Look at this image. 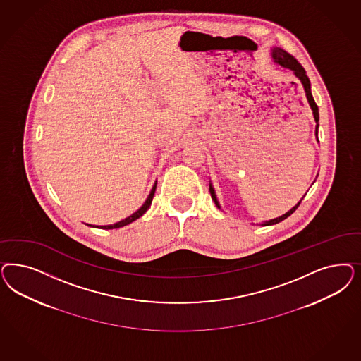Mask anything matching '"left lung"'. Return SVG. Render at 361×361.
Wrapping results in <instances>:
<instances>
[{"label":"left lung","mask_w":361,"mask_h":361,"mask_svg":"<svg viewBox=\"0 0 361 361\" xmlns=\"http://www.w3.org/2000/svg\"><path fill=\"white\" fill-rule=\"evenodd\" d=\"M271 54H272L274 62H276L278 65L283 66V68H286V69L292 70V71H293V74L299 78V81L302 82V87H304V92H305V97H307V101H308V104H310L311 109H312V114H314V121H316V123H317V122H319V109H317V105H316L314 97H312V93H311V82H310V78L307 77L304 68H302V65H300L296 59L292 57L290 53H287L286 50H283V49H280V47H274ZM317 128H319V125H316V130H314L316 138H317ZM209 194H211V198H212V200L215 202L216 207H218V209H221V204H219V202H218V199H216V195H215V190H214V187H212L211 183H209ZM302 199H300V202H302ZM300 202H299L296 206H293L288 212H286L284 215H281L279 218H275V219H271V221H263V223H262V226H272V224H276V223H279V221L287 219L291 214L295 212V209L299 207Z\"/></svg>","instance_id":"obj_1"}]
</instances>
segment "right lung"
<instances>
[{
	"label": "right lung",
	"instance_id": "obj_1",
	"mask_svg": "<svg viewBox=\"0 0 361 361\" xmlns=\"http://www.w3.org/2000/svg\"><path fill=\"white\" fill-rule=\"evenodd\" d=\"M155 188H157V182L154 183V186H152V191H150V194H149V197L146 199V202L142 204V207L140 209H137L134 214H131L128 218L126 219H123V221H118V223H114V224H109V226H94V227H97V228H102V230H113V228H119V227H123V226H128L130 224L131 221H137L138 218H140L149 207L152 206V198H154V194H155Z\"/></svg>",
	"mask_w": 361,
	"mask_h": 361
}]
</instances>
